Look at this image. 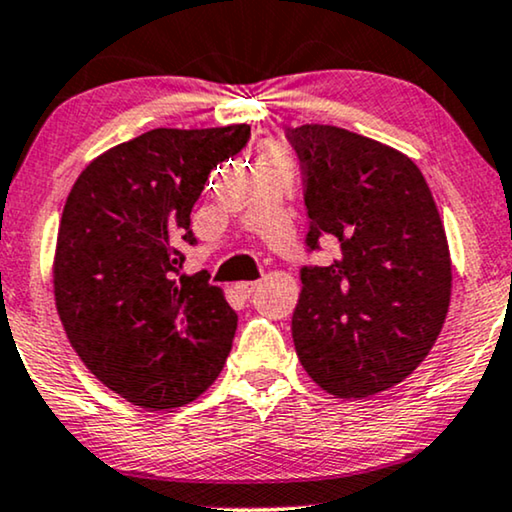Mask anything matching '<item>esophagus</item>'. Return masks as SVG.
Instances as JSON below:
<instances>
[{
    "label": "esophagus",
    "instance_id": "esophagus-1",
    "mask_svg": "<svg viewBox=\"0 0 512 512\" xmlns=\"http://www.w3.org/2000/svg\"><path fill=\"white\" fill-rule=\"evenodd\" d=\"M257 285H260L257 281H241V283L234 285V290H236L241 297H250L252 292L257 290Z\"/></svg>",
    "mask_w": 512,
    "mask_h": 512
}]
</instances>
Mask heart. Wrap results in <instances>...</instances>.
I'll return each mask as SVG.
<instances>
[{"label": "heart", "mask_w": 512, "mask_h": 512, "mask_svg": "<svg viewBox=\"0 0 512 512\" xmlns=\"http://www.w3.org/2000/svg\"><path fill=\"white\" fill-rule=\"evenodd\" d=\"M267 156H281V154H278V152H276V149H271V152H269ZM267 156H264V159H267Z\"/></svg>", "instance_id": "heart-1"}]
</instances>
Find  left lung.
I'll return each mask as SVG.
<instances>
[{"label": "left lung", "instance_id": "8db88e82", "mask_svg": "<svg viewBox=\"0 0 512 512\" xmlns=\"http://www.w3.org/2000/svg\"><path fill=\"white\" fill-rule=\"evenodd\" d=\"M304 175L306 250L339 245L327 267L304 264L292 339L327 393L365 398L400 384L433 349L449 309V245L410 156L346 128H288Z\"/></svg>", "mask_w": 512, "mask_h": 512}]
</instances>
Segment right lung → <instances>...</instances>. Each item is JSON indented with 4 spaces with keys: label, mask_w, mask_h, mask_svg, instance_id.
<instances>
[{
    "label": "right lung",
    "mask_w": 512,
    "mask_h": 512,
    "mask_svg": "<svg viewBox=\"0 0 512 512\" xmlns=\"http://www.w3.org/2000/svg\"><path fill=\"white\" fill-rule=\"evenodd\" d=\"M250 126L154 128L93 159L60 217L53 288L67 339L102 384L147 410L192 403L222 372L238 316L182 245L210 170Z\"/></svg>",
    "instance_id": "add662e5"
}]
</instances>
